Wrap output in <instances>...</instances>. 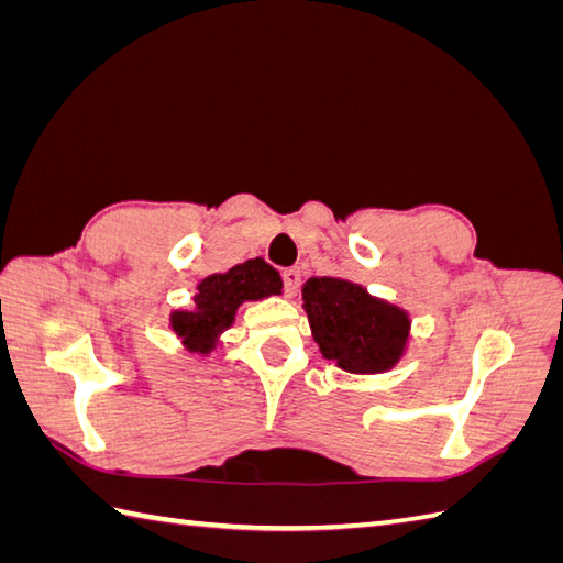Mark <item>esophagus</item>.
<instances>
[{
    "mask_svg": "<svg viewBox=\"0 0 563 563\" xmlns=\"http://www.w3.org/2000/svg\"><path fill=\"white\" fill-rule=\"evenodd\" d=\"M283 283H285V292L292 297L302 285V271L300 268H285L283 271Z\"/></svg>",
    "mask_w": 563,
    "mask_h": 563,
    "instance_id": "1",
    "label": "esophagus"
}]
</instances>
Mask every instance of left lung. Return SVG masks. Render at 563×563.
<instances>
[{
    "label": "left lung",
    "mask_w": 563,
    "mask_h": 563,
    "mask_svg": "<svg viewBox=\"0 0 563 563\" xmlns=\"http://www.w3.org/2000/svg\"><path fill=\"white\" fill-rule=\"evenodd\" d=\"M302 300L319 351L339 367L375 375L399 363L411 324L404 309L341 278H309Z\"/></svg>",
    "instance_id": "1"
}]
</instances>
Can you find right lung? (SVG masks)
<instances>
[{
	"mask_svg": "<svg viewBox=\"0 0 563 563\" xmlns=\"http://www.w3.org/2000/svg\"><path fill=\"white\" fill-rule=\"evenodd\" d=\"M280 273L263 258H251L227 273L208 275L198 285L194 312H174L172 329L190 353H210L218 336L232 327L236 309L246 300L280 295Z\"/></svg>",
	"mask_w": 563,
	"mask_h": 563,
	"instance_id": "1",
	"label": "right lung"
}]
</instances>
